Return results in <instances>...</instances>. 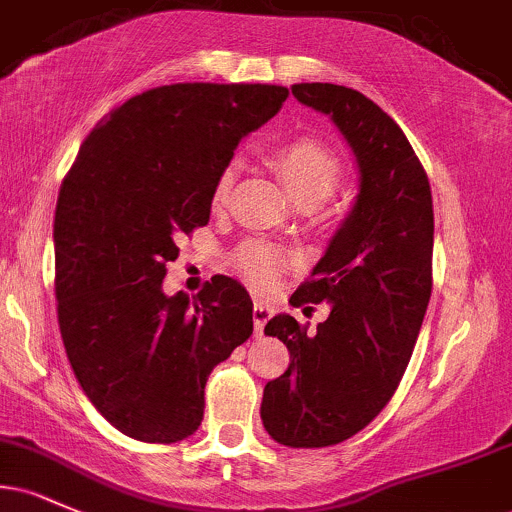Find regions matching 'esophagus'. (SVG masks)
Instances as JSON below:
<instances>
[{
	"label": "esophagus",
	"mask_w": 512,
	"mask_h": 512,
	"mask_svg": "<svg viewBox=\"0 0 512 512\" xmlns=\"http://www.w3.org/2000/svg\"><path fill=\"white\" fill-rule=\"evenodd\" d=\"M274 315V310L264 303H255L252 305V320H255V334L264 332V325H267L269 317Z\"/></svg>",
	"instance_id": "1"
}]
</instances>
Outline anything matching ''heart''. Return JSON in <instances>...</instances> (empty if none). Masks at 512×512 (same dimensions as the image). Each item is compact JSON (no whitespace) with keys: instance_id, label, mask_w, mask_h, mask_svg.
<instances>
[{"instance_id":"heart-1","label":"heart","mask_w":512,"mask_h":512,"mask_svg":"<svg viewBox=\"0 0 512 512\" xmlns=\"http://www.w3.org/2000/svg\"><path fill=\"white\" fill-rule=\"evenodd\" d=\"M269 163L301 207H320L339 190L344 178L342 161L327 146L317 144L315 139L298 137L274 146L269 151ZM233 180H236V170L223 168L219 178L214 180V187H211V209L219 211L226 207L233 190ZM231 264L252 289L267 291L272 289L276 276H279L284 255L274 245L250 240L233 252Z\"/></svg>"}]
</instances>
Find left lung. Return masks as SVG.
Returning a JSON list of instances; mask_svg holds the SVG:
<instances>
[{"label": "left lung", "instance_id": "8db88e82", "mask_svg": "<svg viewBox=\"0 0 512 512\" xmlns=\"http://www.w3.org/2000/svg\"><path fill=\"white\" fill-rule=\"evenodd\" d=\"M293 96L330 115L361 168L349 219L291 296L327 303L308 332L276 315L289 368L264 385L262 424L289 448H327L363 431L399 387L433 289V199L428 175L399 125L370 98L337 84H293Z\"/></svg>", "mask_w": 512, "mask_h": 512}]
</instances>
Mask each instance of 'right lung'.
<instances>
[{
	"mask_svg": "<svg viewBox=\"0 0 512 512\" xmlns=\"http://www.w3.org/2000/svg\"><path fill=\"white\" fill-rule=\"evenodd\" d=\"M289 88L170 84L115 108L81 144L55 211L57 320L81 390L110 426L178 443L204 416L216 363L252 334V301L216 274L161 289L178 240L207 226L211 187Z\"/></svg>",
	"mask_w": 512,
	"mask_h": 512,
	"instance_id": "obj_1",
	"label": "right lung"
}]
</instances>
